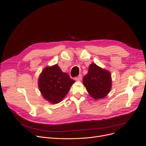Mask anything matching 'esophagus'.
I'll use <instances>...</instances> for the list:
<instances>
[{
  "mask_svg": "<svg viewBox=\"0 0 146 146\" xmlns=\"http://www.w3.org/2000/svg\"><path fill=\"white\" fill-rule=\"evenodd\" d=\"M82 79V75H79V76H78L77 77H76L74 78V80H75L76 81H81Z\"/></svg>",
  "mask_w": 146,
  "mask_h": 146,
  "instance_id": "obj_1",
  "label": "esophagus"
}]
</instances>
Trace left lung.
Returning <instances> with one entry per match:
<instances>
[{"mask_svg":"<svg viewBox=\"0 0 146 146\" xmlns=\"http://www.w3.org/2000/svg\"><path fill=\"white\" fill-rule=\"evenodd\" d=\"M83 81L90 96L96 100L107 96L111 89L110 72L96 63L90 65L88 73L84 76Z\"/></svg>","mask_w":146,"mask_h":146,"instance_id":"1","label":"left lung"}]
</instances>
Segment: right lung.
Segmentation results:
<instances>
[{
    "instance_id": "right-lung-1",
    "label": "right lung",
    "mask_w": 146,
    "mask_h": 146,
    "mask_svg": "<svg viewBox=\"0 0 146 146\" xmlns=\"http://www.w3.org/2000/svg\"><path fill=\"white\" fill-rule=\"evenodd\" d=\"M74 82L56 64L42 70L39 77L38 87L44 99L55 104L64 98Z\"/></svg>"
}]
</instances>
